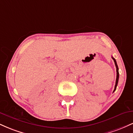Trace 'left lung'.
I'll return each instance as SVG.
<instances>
[{
    "instance_id": "left-lung-1",
    "label": "left lung",
    "mask_w": 133,
    "mask_h": 133,
    "mask_svg": "<svg viewBox=\"0 0 133 133\" xmlns=\"http://www.w3.org/2000/svg\"><path fill=\"white\" fill-rule=\"evenodd\" d=\"M112 59L114 60V64H115V65H116V72H117V75H116V84H115V87H114V89L113 91V92L116 91V87L117 86V83H118V80H119V69H118V66H117V62H116V61L115 60V59H114V57H112Z\"/></svg>"
}]
</instances>
